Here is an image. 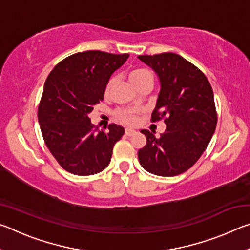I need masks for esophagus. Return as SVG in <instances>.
Instances as JSON below:
<instances>
[{
	"instance_id": "34e87169",
	"label": "esophagus",
	"mask_w": 250,
	"mask_h": 250,
	"mask_svg": "<svg viewBox=\"0 0 250 250\" xmlns=\"http://www.w3.org/2000/svg\"><path fill=\"white\" fill-rule=\"evenodd\" d=\"M135 133V131L133 129H125V134L128 135V137H131V135H133Z\"/></svg>"
}]
</instances>
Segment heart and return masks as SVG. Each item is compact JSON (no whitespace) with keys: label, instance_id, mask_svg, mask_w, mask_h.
I'll return each instance as SVG.
<instances>
[{"label":"heart","instance_id":"obj_1","mask_svg":"<svg viewBox=\"0 0 250 250\" xmlns=\"http://www.w3.org/2000/svg\"><path fill=\"white\" fill-rule=\"evenodd\" d=\"M128 77L137 89L140 88L143 83H153V75H152L151 71L146 68H142V67H137V68L131 69L128 73ZM113 83H115V79L113 78H110L108 80V83L104 87L105 95H108L110 90H111ZM137 116L138 111L134 109H122L117 111V117L126 125H134L137 122Z\"/></svg>","mask_w":250,"mask_h":250}]
</instances>
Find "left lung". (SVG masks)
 Returning a JSON list of instances; mask_svg holds the SVG:
<instances>
[{
	"instance_id": "1",
	"label": "left lung",
	"mask_w": 250,
	"mask_h": 250,
	"mask_svg": "<svg viewBox=\"0 0 250 250\" xmlns=\"http://www.w3.org/2000/svg\"><path fill=\"white\" fill-rule=\"evenodd\" d=\"M159 76L161 89L151 121L164 120L160 138L141 130L146 145L139 150L141 167L152 174L175 176L188 171L208 146L217 124L211 86L192 62L174 53L140 55Z\"/></svg>"
}]
</instances>
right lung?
I'll use <instances>...</instances> for the list:
<instances>
[{
    "mask_svg": "<svg viewBox=\"0 0 250 250\" xmlns=\"http://www.w3.org/2000/svg\"><path fill=\"white\" fill-rule=\"evenodd\" d=\"M128 54L100 50L70 55L54 67L44 84L39 122L46 146L64 170L76 175L104 171L125 133L111 124L98 130L88 115L104 100V87Z\"/></svg>",
    "mask_w": 250,
    "mask_h": 250,
    "instance_id": "add662e5",
    "label": "right lung"
}]
</instances>
